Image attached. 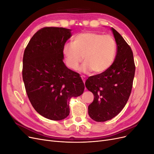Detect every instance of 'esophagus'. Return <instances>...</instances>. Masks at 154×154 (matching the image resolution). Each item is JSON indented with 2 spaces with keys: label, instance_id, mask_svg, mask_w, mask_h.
Here are the masks:
<instances>
[{
  "label": "esophagus",
  "instance_id": "34e87169",
  "mask_svg": "<svg viewBox=\"0 0 154 154\" xmlns=\"http://www.w3.org/2000/svg\"><path fill=\"white\" fill-rule=\"evenodd\" d=\"M81 78H82V79L83 82L85 83V81H86V77H85V76H82Z\"/></svg>",
  "mask_w": 154,
  "mask_h": 154
}]
</instances>
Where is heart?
I'll use <instances>...</instances> for the list:
<instances>
[{
    "instance_id": "b5f03b06",
    "label": "heart",
    "mask_w": 154,
    "mask_h": 154,
    "mask_svg": "<svg viewBox=\"0 0 154 154\" xmlns=\"http://www.w3.org/2000/svg\"><path fill=\"white\" fill-rule=\"evenodd\" d=\"M62 52L70 69H76L83 58L85 62L80 69L81 72L92 71L95 74H101L112 65L116 43L112 36L84 32L74 36L72 44H65Z\"/></svg>"
}]
</instances>
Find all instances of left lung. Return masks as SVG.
<instances>
[{"label": "left lung", "mask_w": 154, "mask_h": 154, "mask_svg": "<svg viewBox=\"0 0 154 154\" xmlns=\"http://www.w3.org/2000/svg\"><path fill=\"white\" fill-rule=\"evenodd\" d=\"M117 44V53L111 67L103 73L92 76L85 87L94 94V101L88 106L90 117L104 122L117 116L129 98L135 74L133 53L119 32L111 28Z\"/></svg>", "instance_id": "left-lung-1"}]
</instances>
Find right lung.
<instances>
[{
  "label": "right lung",
  "instance_id": "obj_1",
  "mask_svg": "<svg viewBox=\"0 0 154 154\" xmlns=\"http://www.w3.org/2000/svg\"><path fill=\"white\" fill-rule=\"evenodd\" d=\"M71 29L46 27L32 36L23 57L22 78L35 110L44 118L62 120L69 114V100L83 94L80 74L63 63L62 49Z\"/></svg>",
  "mask_w": 154,
  "mask_h": 154
}]
</instances>
